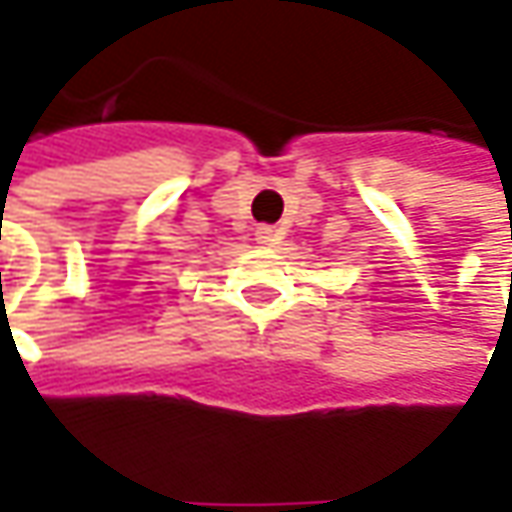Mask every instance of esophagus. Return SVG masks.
Returning a JSON list of instances; mask_svg holds the SVG:
<instances>
[{"mask_svg": "<svg viewBox=\"0 0 512 512\" xmlns=\"http://www.w3.org/2000/svg\"><path fill=\"white\" fill-rule=\"evenodd\" d=\"M277 238H280V232L274 226H257L255 229V240L263 246H272V243H277Z\"/></svg>", "mask_w": 512, "mask_h": 512, "instance_id": "34e87169", "label": "esophagus"}]
</instances>
